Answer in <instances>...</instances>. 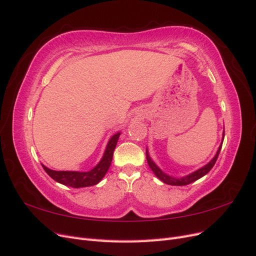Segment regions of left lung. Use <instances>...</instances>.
<instances>
[{
    "label": "left lung",
    "instance_id": "obj_1",
    "mask_svg": "<svg viewBox=\"0 0 256 256\" xmlns=\"http://www.w3.org/2000/svg\"><path fill=\"white\" fill-rule=\"evenodd\" d=\"M224 137H222V142H224ZM222 142L219 146V149L216 153V155L214 156V158L208 162L206 164L204 167L200 168L199 170H196L192 173H190V174H188L186 176H183V178H173V176H170L168 174H166V173L162 172L158 166H156L155 162L151 160L149 153H148V149L146 151V160H148V164H149V167L152 169V171L154 172V174L158 176L160 180H162V182L164 184H168V185H172V186H185V185H188L190 183H194L196 182V180L201 178L202 176H204L205 174H208V173L210 171V169L214 167V164H215V162H217V158L219 156V153L221 151V146H222Z\"/></svg>",
    "mask_w": 256,
    "mask_h": 256
}]
</instances>
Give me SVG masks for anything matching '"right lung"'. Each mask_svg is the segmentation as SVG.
I'll return each instance as SVG.
<instances>
[{"mask_svg":"<svg viewBox=\"0 0 256 256\" xmlns=\"http://www.w3.org/2000/svg\"><path fill=\"white\" fill-rule=\"evenodd\" d=\"M120 133L114 134L110 139L108 144L106 146V150L102 160H100L96 166L87 172H78V171H55L46 168V166L42 167L44 171L50 176L54 180L58 182L62 185H67L73 188H80V187H88L96 185L100 180L105 176L106 172L108 171L110 166L112 164V155L114 148L117 146L118 139Z\"/></svg>","mask_w":256,"mask_h":256,"instance_id":"add662e5","label":"right lung"}]
</instances>
